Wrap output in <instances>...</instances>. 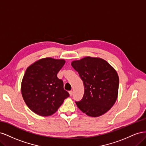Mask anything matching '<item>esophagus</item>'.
<instances>
[{"mask_svg": "<svg viewBox=\"0 0 146 146\" xmlns=\"http://www.w3.org/2000/svg\"><path fill=\"white\" fill-rule=\"evenodd\" d=\"M69 93L70 96H72V94H73V92H72V91H70L69 92Z\"/></svg>", "mask_w": 146, "mask_h": 146, "instance_id": "obj_1", "label": "esophagus"}]
</instances>
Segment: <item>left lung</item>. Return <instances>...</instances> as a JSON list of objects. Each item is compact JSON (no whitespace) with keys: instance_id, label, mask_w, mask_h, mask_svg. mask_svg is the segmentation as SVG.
<instances>
[{"instance_id":"1","label":"left lung","mask_w":146,"mask_h":146,"mask_svg":"<svg viewBox=\"0 0 146 146\" xmlns=\"http://www.w3.org/2000/svg\"><path fill=\"white\" fill-rule=\"evenodd\" d=\"M71 65L78 72L85 88L82 99L76 102L78 108L86 115L95 117L109 111L117 98L116 70L105 60L96 57L73 61Z\"/></svg>"}]
</instances>
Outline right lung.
<instances>
[{
	"mask_svg": "<svg viewBox=\"0 0 146 146\" xmlns=\"http://www.w3.org/2000/svg\"><path fill=\"white\" fill-rule=\"evenodd\" d=\"M65 62L48 57L35 61L26 69L21 83L22 96L28 107L38 115H52L69 96L63 80L57 77Z\"/></svg>",
	"mask_w": 146,
	"mask_h": 146,
	"instance_id": "1",
	"label": "right lung"
}]
</instances>
